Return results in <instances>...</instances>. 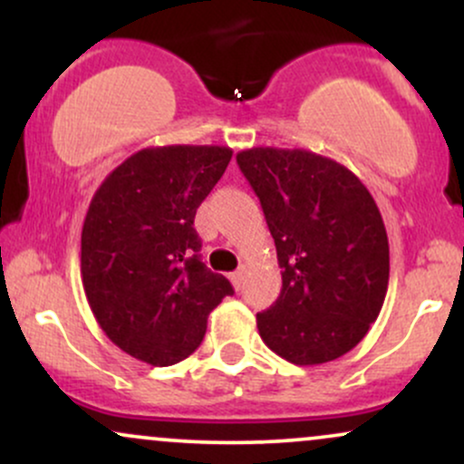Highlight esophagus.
<instances>
[{"instance_id":"1","label":"esophagus","mask_w":464,"mask_h":464,"mask_svg":"<svg viewBox=\"0 0 464 464\" xmlns=\"http://www.w3.org/2000/svg\"><path fill=\"white\" fill-rule=\"evenodd\" d=\"M244 275H246V270H236V273H231L228 275V279H231V284H233V287H236V290H239V287H242V284H244Z\"/></svg>"}]
</instances>
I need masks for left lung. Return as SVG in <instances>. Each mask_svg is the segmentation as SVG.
Returning <instances> with one entry per match:
<instances>
[{"label":"left lung","instance_id":"8db88e82","mask_svg":"<svg viewBox=\"0 0 464 464\" xmlns=\"http://www.w3.org/2000/svg\"><path fill=\"white\" fill-rule=\"evenodd\" d=\"M237 165L281 266V295L257 314L259 335L292 364L340 358L369 332L388 290V236L371 191L343 163L301 148H250Z\"/></svg>","mask_w":464,"mask_h":464}]
</instances>
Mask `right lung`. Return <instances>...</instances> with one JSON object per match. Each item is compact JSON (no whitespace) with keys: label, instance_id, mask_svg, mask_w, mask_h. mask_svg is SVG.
Segmentation results:
<instances>
[{"label":"right lung","instance_id":"add662e5","mask_svg":"<svg viewBox=\"0 0 464 464\" xmlns=\"http://www.w3.org/2000/svg\"><path fill=\"white\" fill-rule=\"evenodd\" d=\"M231 157L225 146L143 148L93 194L80 239L84 295L111 343L132 358L185 360L211 310L233 295L227 276L200 262L194 228Z\"/></svg>","mask_w":464,"mask_h":464}]
</instances>
